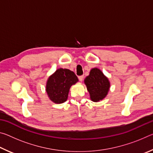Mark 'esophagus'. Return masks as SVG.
<instances>
[{
	"instance_id": "1",
	"label": "esophagus",
	"mask_w": 153,
	"mask_h": 153,
	"mask_svg": "<svg viewBox=\"0 0 153 153\" xmlns=\"http://www.w3.org/2000/svg\"><path fill=\"white\" fill-rule=\"evenodd\" d=\"M78 79L80 82H82L83 79H84V76H80L78 77Z\"/></svg>"
}]
</instances>
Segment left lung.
Masks as SVG:
<instances>
[{
    "label": "left lung",
    "mask_w": 153,
    "mask_h": 153,
    "mask_svg": "<svg viewBox=\"0 0 153 153\" xmlns=\"http://www.w3.org/2000/svg\"><path fill=\"white\" fill-rule=\"evenodd\" d=\"M90 99L94 102L102 100L107 95L110 88V82L102 72L98 68H93L89 76L84 79Z\"/></svg>",
    "instance_id": "8db88e82"
}]
</instances>
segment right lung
<instances>
[{"label":"right lung","instance_id":"add662e5","mask_svg":"<svg viewBox=\"0 0 153 153\" xmlns=\"http://www.w3.org/2000/svg\"><path fill=\"white\" fill-rule=\"evenodd\" d=\"M78 82L74 72L67 69H58L48 77L46 91L51 101L61 104L65 102L70 87Z\"/></svg>","mask_w":153,"mask_h":153}]
</instances>
